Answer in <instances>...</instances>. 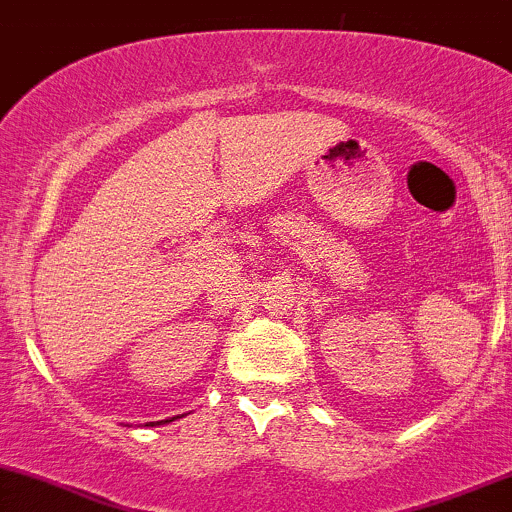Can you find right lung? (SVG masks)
I'll return each instance as SVG.
<instances>
[{
	"mask_svg": "<svg viewBox=\"0 0 512 512\" xmlns=\"http://www.w3.org/2000/svg\"><path fill=\"white\" fill-rule=\"evenodd\" d=\"M173 419H175V416H173ZM173 419H170V421H173ZM161 424H168V419L166 421H156V424H154V421H151L149 426H161Z\"/></svg>",
	"mask_w": 512,
	"mask_h": 512,
	"instance_id": "add662e5",
	"label": "right lung"
}]
</instances>
